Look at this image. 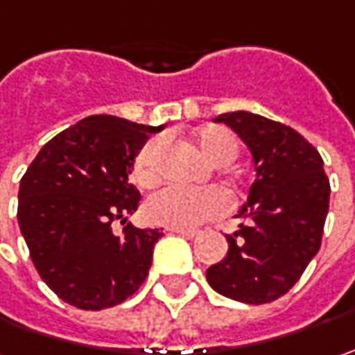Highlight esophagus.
Instances as JSON below:
<instances>
[{
    "label": "esophagus",
    "instance_id": "obj_1",
    "mask_svg": "<svg viewBox=\"0 0 355 355\" xmlns=\"http://www.w3.org/2000/svg\"><path fill=\"white\" fill-rule=\"evenodd\" d=\"M171 232H175L178 236H184V239H196L198 236V230H184V228H171Z\"/></svg>",
    "mask_w": 355,
    "mask_h": 355
}]
</instances>
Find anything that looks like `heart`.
Masks as SVG:
<instances>
[{"mask_svg": "<svg viewBox=\"0 0 355 355\" xmlns=\"http://www.w3.org/2000/svg\"><path fill=\"white\" fill-rule=\"evenodd\" d=\"M194 147L208 162L224 166L239 157V145L228 132L205 127L194 132ZM162 141L148 139L132 161V178L139 187L150 189L159 182V161H161ZM228 207L226 194L216 187L205 189H162L153 194L145 205V214L150 223L168 226V228H184L193 230L200 224L208 223L224 214Z\"/></svg>", "mask_w": 355, "mask_h": 355, "instance_id": "obj_1", "label": "heart"}]
</instances>
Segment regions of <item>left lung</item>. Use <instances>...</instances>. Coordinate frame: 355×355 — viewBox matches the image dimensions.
Wrapping results in <instances>:
<instances>
[{
    "mask_svg": "<svg viewBox=\"0 0 355 355\" xmlns=\"http://www.w3.org/2000/svg\"><path fill=\"white\" fill-rule=\"evenodd\" d=\"M216 123L248 145L256 180L240 210L252 220L226 234L228 254L207 270V280L226 298L268 304L284 296L318 254L330 180L316 147L292 127L248 111L224 113Z\"/></svg>",
    "mask_w": 355,
    "mask_h": 355,
    "instance_id": "1",
    "label": "left lung"
}]
</instances>
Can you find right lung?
I'll use <instances>...</instances> for the list:
<instances>
[{
  "label": "right lung",
  "instance_id": "obj_1",
  "mask_svg": "<svg viewBox=\"0 0 355 355\" xmlns=\"http://www.w3.org/2000/svg\"><path fill=\"white\" fill-rule=\"evenodd\" d=\"M147 127L111 115H91L45 143L19 184L17 220L41 280L63 302L105 310L132 296L147 278L162 232L127 223L141 194L132 159Z\"/></svg>",
  "mask_w": 355,
  "mask_h": 355
}]
</instances>
